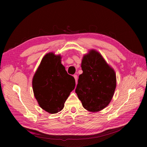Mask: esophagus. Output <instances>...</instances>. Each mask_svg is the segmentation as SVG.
Listing matches in <instances>:
<instances>
[{
  "label": "esophagus",
  "mask_w": 147,
  "mask_h": 147,
  "mask_svg": "<svg viewBox=\"0 0 147 147\" xmlns=\"http://www.w3.org/2000/svg\"><path fill=\"white\" fill-rule=\"evenodd\" d=\"M74 78H75V82H76V84L77 83V80H78V76L77 75H74Z\"/></svg>",
  "instance_id": "34e87169"
}]
</instances>
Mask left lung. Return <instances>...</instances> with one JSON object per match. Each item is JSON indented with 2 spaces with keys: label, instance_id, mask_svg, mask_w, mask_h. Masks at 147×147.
<instances>
[{
  "label": "left lung",
  "instance_id": "obj_1",
  "mask_svg": "<svg viewBox=\"0 0 147 147\" xmlns=\"http://www.w3.org/2000/svg\"><path fill=\"white\" fill-rule=\"evenodd\" d=\"M83 73L79 75L75 92L83 107L99 112L107 106L116 88V74L99 52L91 50L82 61Z\"/></svg>",
  "mask_w": 147,
  "mask_h": 147
}]
</instances>
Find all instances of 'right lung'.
Segmentation results:
<instances>
[{
    "instance_id": "add662e5",
    "label": "right lung",
    "mask_w": 147,
    "mask_h": 147,
    "mask_svg": "<svg viewBox=\"0 0 147 147\" xmlns=\"http://www.w3.org/2000/svg\"><path fill=\"white\" fill-rule=\"evenodd\" d=\"M60 55L49 53L43 57L32 79L34 96L40 107L53 114L63 110L75 86L74 78L61 64Z\"/></svg>"
}]
</instances>
